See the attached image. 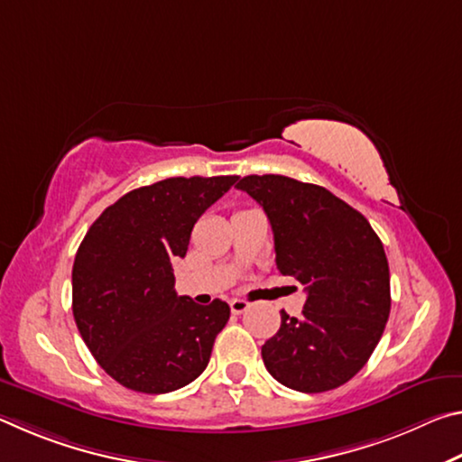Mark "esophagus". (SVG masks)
Returning a JSON list of instances; mask_svg holds the SVG:
<instances>
[{"label": "esophagus", "mask_w": 462, "mask_h": 462, "mask_svg": "<svg viewBox=\"0 0 462 462\" xmlns=\"http://www.w3.org/2000/svg\"><path fill=\"white\" fill-rule=\"evenodd\" d=\"M250 308V303L245 300H230V310L232 314H245V311Z\"/></svg>", "instance_id": "34e87169"}]
</instances>
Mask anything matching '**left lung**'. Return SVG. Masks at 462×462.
Masks as SVG:
<instances>
[{"mask_svg":"<svg viewBox=\"0 0 462 462\" xmlns=\"http://www.w3.org/2000/svg\"><path fill=\"white\" fill-rule=\"evenodd\" d=\"M275 238L277 269L306 287L301 318L281 311L263 361L281 385L322 393L363 369L385 330L391 291L385 250L366 217L324 187L283 175H248Z\"/></svg>","mask_w":462,"mask_h":462,"instance_id":"obj_1","label":"left lung"}]
</instances>
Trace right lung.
<instances>
[{
  "instance_id": "add662e5",
  "label": "right lung",
  "mask_w": 462,
  "mask_h": 462,
  "mask_svg": "<svg viewBox=\"0 0 462 462\" xmlns=\"http://www.w3.org/2000/svg\"><path fill=\"white\" fill-rule=\"evenodd\" d=\"M236 175L171 177L138 187L104 209L73 263V316L109 377L140 393H169L198 379L230 306H199L175 293L183 259L206 209Z\"/></svg>"
}]
</instances>
